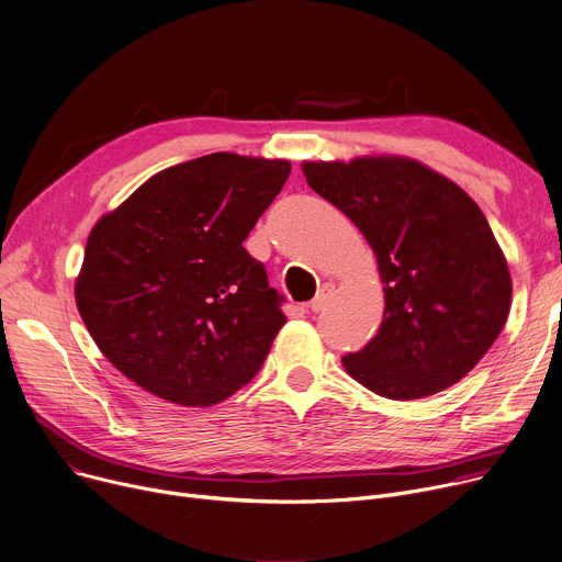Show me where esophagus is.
<instances>
[{"label": "esophagus", "instance_id": "obj_1", "mask_svg": "<svg viewBox=\"0 0 562 562\" xmlns=\"http://www.w3.org/2000/svg\"><path fill=\"white\" fill-rule=\"evenodd\" d=\"M334 291H336V284H334V282H325V284L321 286V291L316 293V297H314V301L310 303L312 312H321V310H325V307L329 305V301H331V295H334Z\"/></svg>", "mask_w": 562, "mask_h": 562}]
</instances>
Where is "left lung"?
<instances>
[{
    "label": "left lung",
    "instance_id": "1",
    "mask_svg": "<svg viewBox=\"0 0 562 562\" xmlns=\"http://www.w3.org/2000/svg\"><path fill=\"white\" fill-rule=\"evenodd\" d=\"M312 190L339 207L378 257L380 331L341 359L389 400H418L463 380L499 336L513 297L502 246L461 187L404 156L305 160Z\"/></svg>",
    "mask_w": 562,
    "mask_h": 562
}]
</instances>
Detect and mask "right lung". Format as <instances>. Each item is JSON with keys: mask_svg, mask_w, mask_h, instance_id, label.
<instances>
[{"mask_svg": "<svg viewBox=\"0 0 562 562\" xmlns=\"http://www.w3.org/2000/svg\"><path fill=\"white\" fill-rule=\"evenodd\" d=\"M289 171L210 154L158 171L94 223L74 297L122 375L182 406H212L257 375L286 318L241 244Z\"/></svg>", "mask_w": 562, "mask_h": 562, "instance_id": "right-lung-1", "label": "right lung"}]
</instances>
